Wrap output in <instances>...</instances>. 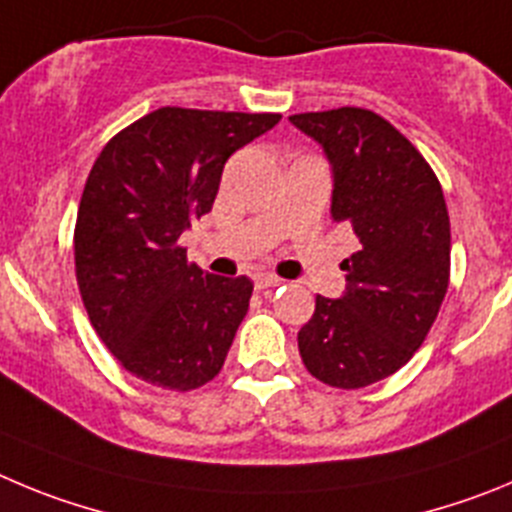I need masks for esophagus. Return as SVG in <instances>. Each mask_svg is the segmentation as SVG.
<instances>
[{
  "mask_svg": "<svg viewBox=\"0 0 512 512\" xmlns=\"http://www.w3.org/2000/svg\"><path fill=\"white\" fill-rule=\"evenodd\" d=\"M255 288L257 290H265V288H275V285H280L283 283V280L278 278V275H270V273H257L255 278Z\"/></svg>",
  "mask_w": 512,
  "mask_h": 512,
  "instance_id": "esophagus-1",
  "label": "esophagus"
}]
</instances>
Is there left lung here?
<instances>
[{"label": "left lung", "mask_w": 512, "mask_h": 512, "mask_svg": "<svg viewBox=\"0 0 512 512\" xmlns=\"http://www.w3.org/2000/svg\"><path fill=\"white\" fill-rule=\"evenodd\" d=\"M290 122L324 147L331 216L359 239L342 262L344 296H316L298 352L331 388H367L398 372L439 316L451 262L444 191L416 147L370 109L293 114Z\"/></svg>", "instance_id": "obj_1"}]
</instances>
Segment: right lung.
<instances>
[{
  "label": "right lung",
  "instance_id": "right-lung-1",
  "mask_svg": "<svg viewBox=\"0 0 512 512\" xmlns=\"http://www.w3.org/2000/svg\"><path fill=\"white\" fill-rule=\"evenodd\" d=\"M278 122L163 107L96 158L73 232L76 280L99 339L140 380L186 393L222 370L252 280L204 273L178 239L211 211L229 155Z\"/></svg>",
  "mask_w": 512,
  "mask_h": 512
}]
</instances>
